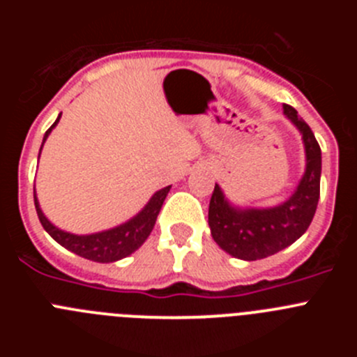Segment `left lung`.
Instances as JSON below:
<instances>
[{
	"label": "left lung",
	"mask_w": 357,
	"mask_h": 357,
	"mask_svg": "<svg viewBox=\"0 0 357 357\" xmlns=\"http://www.w3.org/2000/svg\"><path fill=\"white\" fill-rule=\"evenodd\" d=\"M284 114L302 134L305 150V172L295 193L280 206L268 209L234 207L214 185L209 202L211 236L222 250L243 261L264 259L304 234L313 222L320 198L321 151L313 130L298 118L293 107L284 105Z\"/></svg>",
	"instance_id": "8db88e82"
}]
</instances>
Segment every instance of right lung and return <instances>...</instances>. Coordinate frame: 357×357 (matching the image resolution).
Returning <instances> with one entry per match:
<instances>
[{
    "instance_id": "1",
    "label": "right lung",
    "mask_w": 357,
    "mask_h": 357,
    "mask_svg": "<svg viewBox=\"0 0 357 357\" xmlns=\"http://www.w3.org/2000/svg\"><path fill=\"white\" fill-rule=\"evenodd\" d=\"M61 116L56 118V121L53 123L52 127L46 130L44 134V141L48 139L50 132L55 128V125L59 123ZM43 150V146H40ZM40 155V151H39ZM172 185H166V188L159 189L153 197L150 198L146 206L143 207L141 213L135 214L132 220L121 223V225L114 227V229L102 230V232H94V234H71V232H66V230L59 229V227L53 225L48 218L44 216V213L40 211L39 200H37L36 193H33V200H36V209L37 216L40 220V225L44 227V230L55 239L59 245H62L64 248H68L73 254L80 255L89 261H96V263H114V261L123 259L130 255L132 252H135L137 248L143 245L148 239L150 232L153 230L155 225V220L159 216V211L162 207V202L166 200V195L169 193Z\"/></svg>"
}]
</instances>
